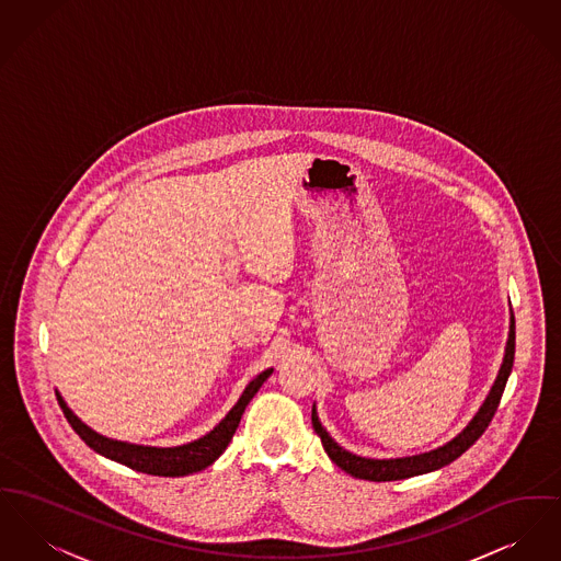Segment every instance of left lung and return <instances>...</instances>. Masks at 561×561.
I'll return each mask as SVG.
<instances>
[{
    "instance_id": "8db88e82",
    "label": "left lung",
    "mask_w": 561,
    "mask_h": 561,
    "mask_svg": "<svg viewBox=\"0 0 561 561\" xmlns=\"http://www.w3.org/2000/svg\"><path fill=\"white\" fill-rule=\"evenodd\" d=\"M513 360H515V318H511V329H508V341H506V350H504V360H502L494 386H492L490 394L485 398V402L481 404L477 415L468 422V426L461 430L456 438H451L449 443H445L438 449H432L428 454H420V456H411V458H396V460L360 458V456L343 449L330 436L324 426L320 424V417L316 413V404L311 409V424H313L316 434L322 438L324 451L329 454L330 460L334 461L341 470H345L347 474L356 477V479H366V481L381 483V481H400V479L426 474V472L438 470V468L458 460L461 454L466 449H470L477 443V438L490 426L495 409L500 404L502 392H504V386L508 381V375L513 370Z\"/></svg>"
}]
</instances>
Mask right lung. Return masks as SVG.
I'll return each instance as SVG.
<instances>
[{"label": "right lung", "mask_w": 561, "mask_h": 561, "mask_svg": "<svg viewBox=\"0 0 561 561\" xmlns=\"http://www.w3.org/2000/svg\"><path fill=\"white\" fill-rule=\"evenodd\" d=\"M271 373H273V368H266L248 383V388L243 390L237 404L216 428L209 430L197 440L180 445V447H148V445H133L125 440H114V438L101 436L95 430L89 428L73 415V411L67 407L61 394H57V400H59L71 428L76 430V434L103 458L125 463L137 472H146V474H154V477H184V474H193V472L211 466L222 456V451L229 447L232 434L241 422V415H243L248 402L261 390V386L268 379Z\"/></svg>", "instance_id": "1"}]
</instances>
